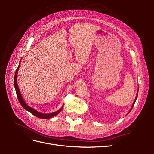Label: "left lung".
<instances>
[{
    "mask_svg": "<svg viewBox=\"0 0 154 154\" xmlns=\"http://www.w3.org/2000/svg\"><path fill=\"white\" fill-rule=\"evenodd\" d=\"M138 91H139V88H138V90H137V94H136V99L134 100V101L133 102V104H132V107H131V109H130V110H129V112H128V113L127 114H128L129 113H130V112L132 110V108H133V106H134V104H135V102H136V99H137V95H138Z\"/></svg>",
    "mask_w": 154,
    "mask_h": 154,
    "instance_id": "left-lung-1",
    "label": "left lung"
}]
</instances>
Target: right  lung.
Masks as SVG:
<instances>
[{
    "mask_svg": "<svg viewBox=\"0 0 154 154\" xmlns=\"http://www.w3.org/2000/svg\"><path fill=\"white\" fill-rule=\"evenodd\" d=\"M20 63H19V65H18V67L17 71L15 72V77H14V86H15V88L16 93H17L18 101H19L20 103L22 105V106L25 110H26L27 111L29 112H31L32 114H33L34 116H36L37 118H41V119H49L51 118L54 117V116H57L58 114H59L60 112L62 111V110L63 109V106H62V108L60 109V110L54 112L49 113V114H44V113L40 112H38L36 110L34 109L33 108H32V107L29 106V105H27L26 104V103L24 101V99H23L22 96L20 91V89H19V88H18V83H17V74H18V69H19V67H20Z\"/></svg>",
    "mask_w": 154,
    "mask_h": 154,
    "instance_id": "add662e5",
    "label": "right lung"
}]
</instances>
